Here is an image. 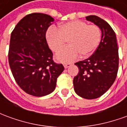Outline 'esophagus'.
<instances>
[{
    "label": "esophagus",
    "mask_w": 127,
    "mask_h": 127,
    "mask_svg": "<svg viewBox=\"0 0 127 127\" xmlns=\"http://www.w3.org/2000/svg\"><path fill=\"white\" fill-rule=\"evenodd\" d=\"M63 65H64V67L65 69H67V68H68V67H69V66H71V64L70 63H64V64H63Z\"/></svg>",
    "instance_id": "obj_1"
}]
</instances>
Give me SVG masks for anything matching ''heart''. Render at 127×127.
Returning <instances> with one entry per match:
<instances>
[{"label": "heart", "instance_id": "1", "mask_svg": "<svg viewBox=\"0 0 127 127\" xmlns=\"http://www.w3.org/2000/svg\"><path fill=\"white\" fill-rule=\"evenodd\" d=\"M101 37L98 26L80 20L62 24L58 29L52 27L46 34L48 45L54 52L61 50L68 41L69 46L56 55L58 61L64 63L75 61L79 54L84 58L91 56L98 47Z\"/></svg>", "mask_w": 127, "mask_h": 127}]
</instances>
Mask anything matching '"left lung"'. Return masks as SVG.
I'll list each match as a JSON object with an SVG mask.
<instances>
[{
  "instance_id": "1",
  "label": "left lung",
  "mask_w": 127,
  "mask_h": 127,
  "mask_svg": "<svg viewBox=\"0 0 127 127\" xmlns=\"http://www.w3.org/2000/svg\"><path fill=\"white\" fill-rule=\"evenodd\" d=\"M86 19L100 29L101 41L90 58L75 63L80 71L73 78V86L77 95L94 99L105 93L114 82L118 70V48L116 34L109 24L96 15Z\"/></svg>"
}]
</instances>
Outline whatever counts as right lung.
<instances>
[{"label":"right lung","instance_id":"1","mask_svg":"<svg viewBox=\"0 0 127 127\" xmlns=\"http://www.w3.org/2000/svg\"><path fill=\"white\" fill-rule=\"evenodd\" d=\"M54 19L34 13L21 20L11 34L9 63L16 82L24 92L43 96L55 90L57 78L64 71L56 64L45 34Z\"/></svg>","mask_w":127,"mask_h":127}]
</instances>
